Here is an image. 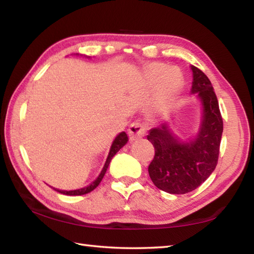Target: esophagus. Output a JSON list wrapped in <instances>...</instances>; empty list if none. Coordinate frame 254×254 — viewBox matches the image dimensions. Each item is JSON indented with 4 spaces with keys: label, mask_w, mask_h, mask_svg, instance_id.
<instances>
[{
    "label": "esophagus",
    "mask_w": 254,
    "mask_h": 254,
    "mask_svg": "<svg viewBox=\"0 0 254 254\" xmlns=\"http://www.w3.org/2000/svg\"><path fill=\"white\" fill-rule=\"evenodd\" d=\"M145 133H146V126L137 121L131 123V126L127 130V134L131 141H135L137 139H140V137L145 135Z\"/></svg>",
    "instance_id": "1"
}]
</instances>
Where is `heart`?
<instances>
[{"mask_svg":"<svg viewBox=\"0 0 254 254\" xmlns=\"http://www.w3.org/2000/svg\"><path fill=\"white\" fill-rule=\"evenodd\" d=\"M149 77L152 82H158V94L162 101L172 99L182 84V74L177 67L164 70L163 65L153 64L149 68Z\"/></svg>","mask_w":254,"mask_h":254,"instance_id":"b5f03b06","label":"heart"}]
</instances>
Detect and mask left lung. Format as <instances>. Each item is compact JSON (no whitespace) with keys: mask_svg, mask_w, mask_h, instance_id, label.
I'll use <instances>...</instances> for the list:
<instances>
[{"mask_svg":"<svg viewBox=\"0 0 254 254\" xmlns=\"http://www.w3.org/2000/svg\"><path fill=\"white\" fill-rule=\"evenodd\" d=\"M192 93H196L203 104V120L200 132L193 141L180 142L167 124L152 128L149 140L154 146V158L149 165V174L156 188L171 194H186L195 190L218 164L222 115L213 86L203 72L191 66Z\"/></svg>","mask_w":254,"mask_h":254,"instance_id":"obj_1","label":"left lung"}]
</instances>
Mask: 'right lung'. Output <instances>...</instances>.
<instances>
[{
    "instance_id": "right-lung-1",
    "label": "right lung",
    "mask_w": 254,
    "mask_h": 254,
    "mask_svg": "<svg viewBox=\"0 0 254 254\" xmlns=\"http://www.w3.org/2000/svg\"><path fill=\"white\" fill-rule=\"evenodd\" d=\"M127 142V135L126 132H121L117 137H115V140L112 143L111 150H110V153H109V156L107 159V162H105L102 171H101L98 179H96L94 182H92L89 187L79 189V190H74V191H62V190H58V189H54V190H57L60 193H63V194H65V195H83V194H86V193H90L91 191H93L94 189L99 186L100 182L102 181L104 174H105V172H107V169L109 167V164H110V162H111V160H112L113 156L115 155V153H117V152L120 149H121V147L126 145Z\"/></svg>"
}]
</instances>
